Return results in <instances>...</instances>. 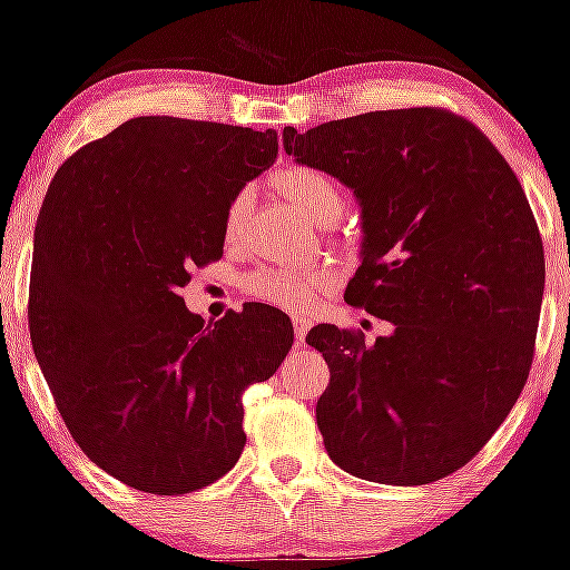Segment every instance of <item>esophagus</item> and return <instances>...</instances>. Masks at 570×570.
<instances>
[{"mask_svg":"<svg viewBox=\"0 0 570 570\" xmlns=\"http://www.w3.org/2000/svg\"><path fill=\"white\" fill-rule=\"evenodd\" d=\"M292 324H294V337H297V343H305V335H307V330H311V322H307L305 316H292Z\"/></svg>","mask_w":570,"mask_h":570,"instance_id":"34e87169","label":"esophagus"}]
</instances>
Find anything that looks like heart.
Wrapping results in <instances>:
<instances>
[{
  "mask_svg": "<svg viewBox=\"0 0 570 570\" xmlns=\"http://www.w3.org/2000/svg\"><path fill=\"white\" fill-rule=\"evenodd\" d=\"M276 187L284 198L297 208L307 219H322L326 214H340L343 208V189L330 174L318 171L311 166H289L276 174ZM252 193L240 189L235 193L225 208V238H235L244 227ZM330 273L316 271V267H259L246 278L248 294H254L263 303H271L286 311H307L330 292Z\"/></svg>",
  "mask_w": 570,
  "mask_h": 570,
  "instance_id": "obj_1",
  "label": "heart"
}]
</instances>
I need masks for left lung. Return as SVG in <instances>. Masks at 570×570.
Listing matches in <instances>:
<instances>
[{"label": "left lung", "instance_id": "1", "mask_svg": "<svg viewBox=\"0 0 570 570\" xmlns=\"http://www.w3.org/2000/svg\"><path fill=\"white\" fill-rule=\"evenodd\" d=\"M284 149L358 200L345 299L394 326L375 345L335 324L307 332L330 364L326 453L381 485L442 480L480 453L531 372L544 248L525 193L488 136L444 109L284 128Z\"/></svg>", "mask_w": 570, "mask_h": 570}]
</instances>
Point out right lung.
I'll return each instance as SVG.
<instances>
[{
    "instance_id": "add662e5",
    "label": "right lung",
    "mask_w": 570,
    "mask_h": 570,
    "mask_svg": "<svg viewBox=\"0 0 570 570\" xmlns=\"http://www.w3.org/2000/svg\"><path fill=\"white\" fill-rule=\"evenodd\" d=\"M278 158L273 128L134 117L58 168L35 230L29 330L82 453L126 485L181 495L244 453V391L294 343L254 303L203 322L179 297L222 257L225 208Z\"/></svg>"
}]
</instances>
